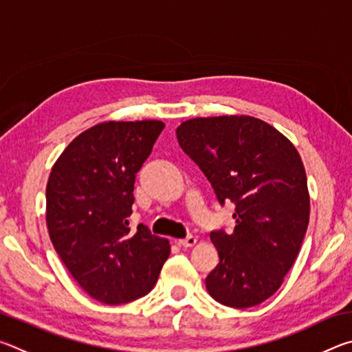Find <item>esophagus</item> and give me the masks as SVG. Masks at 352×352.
I'll return each instance as SVG.
<instances>
[{
    "instance_id": "obj_1",
    "label": "esophagus",
    "mask_w": 352,
    "mask_h": 352,
    "mask_svg": "<svg viewBox=\"0 0 352 352\" xmlns=\"http://www.w3.org/2000/svg\"><path fill=\"white\" fill-rule=\"evenodd\" d=\"M195 242H197V239H195L194 236H188V237H184V239L178 241V245L184 247V248H189V247H194Z\"/></svg>"
}]
</instances>
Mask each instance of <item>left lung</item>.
<instances>
[{"label": "left lung", "instance_id": "1", "mask_svg": "<svg viewBox=\"0 0 352 352\" xmlns=\"http://www.w3.org/2000/svg\"><path fill=\"white\" fill-rule=\"evenodd\" d=\"M177 140L220 204L236 205L233 233L210 236L219 264L205 279L208 294L228 307L258 306L281 287L307 231L311 197L300 153L279 130L247 115L188 119Z\"/></svg>", "mask_w": 352, "mask_h": 352}]
</instances>
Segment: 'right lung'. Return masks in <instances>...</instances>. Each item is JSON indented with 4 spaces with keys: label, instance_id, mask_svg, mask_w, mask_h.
<instances>
[{
    "label": "right lung",
    "instance_id": "obj_1",
    "mask_svg": "<svg viewBox=\"0 0 352 352\" xmlns=\"http://www.w3.org/2000/svg\"><path fill=\"white\" fill-rule=\"evenodd\" d=\"M164 122L107 121L69 142L46 184L52 245L80 287L105 305H124L157 284L170 245L140 223L130 231L135 178Z\"/></svg>",
    "mask_w": 352,
    "mask_h": 352
}]
</instances>
